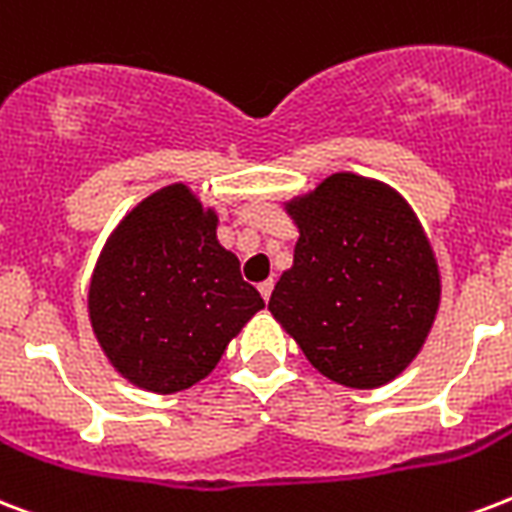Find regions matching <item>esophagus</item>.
I'll list each match as a JSON object with an SVG mask.
<instances>
[{"label":"esophagus","instance_id":"obj_1","mask_svg":"<svg viewBox=\"0 0 512 512\" xmlns=\"http://www.w3.org/2000/svg\"><path fill=\"white\" fill-rule=\"evenodd\" d=\"M257 290H260V295H263V300L271 298V292H273V279H265V282L260 284V287H257Z\"/></svg>","mask_w":512,"mask_h":512}]
</instances>
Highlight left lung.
Returning a JSON list of instances; mask_svg holds the SVG:
<instances>
[{
    "label": "left lung",
    "instance_id": "left-lung-1",
    "mask_svg": "<svg viewBox=\"0 0 512 512\" xmlns=\"http://www.w3.org/2000/svg\"><path fill=\"white\" fill-rule=\"evenodd\" d=\"M300 239L268 308L335 384L376 389L427 341L440 271L400 193L349 171L287 204Z\"/></svg>",
    "mask_w": 512,
    "mask_h": 512
}]
</instances>
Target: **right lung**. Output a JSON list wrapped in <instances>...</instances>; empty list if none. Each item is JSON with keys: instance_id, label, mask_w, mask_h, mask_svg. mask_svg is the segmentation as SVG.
Segmentation results:
<instances>
[{"instance_id": "obj_1", "label": "right lung", "mask_w": 512, "mask_h": 512, "mask_svg": "<svg viewBox=\"0 0 512 512\" xmlns=\"http://www.w3.org/2000/svg\"><path fill=\"white\" fill-rule=\"evenodd\" d=\"M220 247L217 214L185 185L128 212L101 252L88 290L93 333L115 370L171 395L214 370L233 335L263 308Z\"/></svg>"}]
</instances>
